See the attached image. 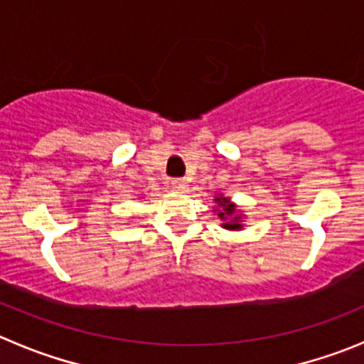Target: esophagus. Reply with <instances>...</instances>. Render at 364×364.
Returning <instances> with one entry per match:
<instances>
[{"instance_id": "esophagus-1", "label": "esophagus", "mask_w": 364, "mask_h": 364, "mask_svg": "<svg viewBox=\"0 0 364 364\" xmlns=\"http://www.w3.org/2000/svg\"><path fill=\"white\" fill-rule=\"evenodd\" d=\"M171 185H172V188L178 190V192H185L186 186H188V183H186V179H179L178 178V179H172Z\"/></svg>"}]
</instances>
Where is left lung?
I'll list each match as a JSON object with an SVG mask.
<instances>
[{
    "label": "left lung",
    "mask_w": 364,
    "mask_h": 364,
    "mask_svg": "<svg viewBox=\"0 0 364 364\" xmlns=\"http://www.w3.org/2000/svg\"><path fill=\"white\" fill-rule=\"evenodd\" d=\"M213 203L217 205L213 206V212H215L217 217L223 220L220 226H223L224 230H230V232H240V230H244L242 219L246 215L242 213V210H239V206H237L232 199L223 196V193H219V196H215Z\"/></svg>",
    "instance_id": "8db88e82"
}]
</instances>
